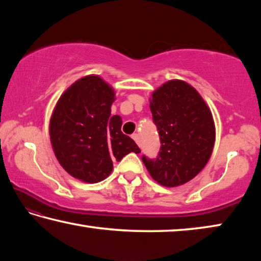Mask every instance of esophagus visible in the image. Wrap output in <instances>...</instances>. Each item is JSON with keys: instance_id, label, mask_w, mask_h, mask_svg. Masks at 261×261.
<instances>
[{"instance_id": "34e87169", "label": "esophagus", "mask_w": 261, "mask_h": 261, "mask_svg": "<svg viewBox=\"0 0 261 261\" xmlns=\"http://www.w3.org/2000/svg\"><path fill=\"white\" fill-rule=\"evenodd\" d=\"M131 138H132V139H134V140L136 141V143H137V144H138V145L140 144V138H139V135H138V134H134V135H132V136H131Z\"/></svg>"}]
</instances>
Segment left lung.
<instances>
[{
    "label": "left lung",
    "instance_id": "obj_1",
    "mask_svg": "<svg viewBox=\"0 0 261 261\" xmlns=\"http://www.w3.org/2000/svg\"><path fill=\"white\" fill-rule=\"evenodd\" d=\"M161 148L156 159L143 156L149 175L159 184L175 188L200 173L212 155L215 125L211 109L190 84L173 79L149 98Z\"/></svg>",
    "mask_w": 261,
    "mask_h": 261
}]
</instances>
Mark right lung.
I'll list each match as a JSON object with an SVG mask.
<instances>
[{"mask_svg": "<svg viewBox=\"0 0 261 261\" xmlns=\"http://www.w3.org/2000/svg\"><path fill=\"white\" fill-rule=\"evenodd\" d=\"M114 101V88L100 76L90 74L67 88L53 110V151L63 169L82 182H101L112 173L114 161L140 153L121 131L122 118L110 116Z\"/></svg>", "mask_w": 261, "mask_h": 261, "instance_id": "1", "label": "right lung"}]
</instances>
